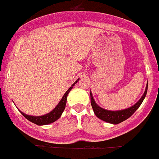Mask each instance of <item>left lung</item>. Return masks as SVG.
<instances>
[{"label":"left lung","instance_id":"obj_1","mask_svg":"<svg viewBox=\"0 0 159 159\" xmlns=\"http://www.w3.org/2000/svg\"><path fill=\"white\" fill-rule=\"evenodd\" d=\"M147 89H148V84L145 89V91L141 97V98L139 100L137 103L134 105V106H131L130 108L125 109L123 111H107V110H104L102 107L98 106V105L96 104L95 101L93 99V97L90 93V97H91V105L93 107L94 113H95L96 116L99 118L100 119L103 120L105 122L110 123V124H118L119 123H122L123 121L128 119V118L131 117L135 111L139 108V106H141L142 102L145 99L146 93H147Z\"/></svg>","mask_w":159,"mask_h":159}]
</instances>
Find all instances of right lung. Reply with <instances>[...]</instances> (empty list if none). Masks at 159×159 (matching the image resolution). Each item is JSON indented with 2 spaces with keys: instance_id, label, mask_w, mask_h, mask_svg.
<instances>
[{
  "instance_id": "right-lung-1",
  "label": "right lung",
  "mask_w": 159,
  "mask_h": 159,
  "mask_svg": "<svg viewBox=\"0 0 159 159\" xmlns=\"http://www.w3.org/2000/svg\"><path fill=\"white\" fill-rule=\"evenodd\" d=\"M78 80L79 79L71 85V87L68 89L67 91L66 92V93L62 97L61 100L59 102L57 106L50 113H48V114H46V115H42V116H31V115H26V114L21 112V111L20 112L30 122H31V123H33L35 124H37V125H45V124H49L51 123H53V122H55L57 119H58L59 118L61 117V114H62L64 109L66 107V97H67L69 92L73 88V86L78 82Z\"/></svg>"
}]
</instances>
